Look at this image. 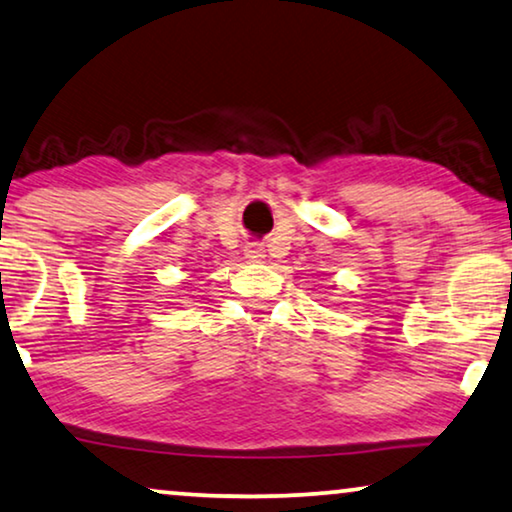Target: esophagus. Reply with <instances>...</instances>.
I'll return each instance as SVG.
<instances>
[{"mask_svg":"<svg viewBox=\"0 0 512 512\" xmlns=\"http://www.w3.org/2000/svg\"><path fill=\"white\" fill-rule=\"evenodd\" d=\"M246 257L250 262H259L264 257V248L259 243H250V246H246Z\"/></svg>","mask_w":512,"mask_h":512,"instance_id":"1","label":"esophagus"}]
</instances>
